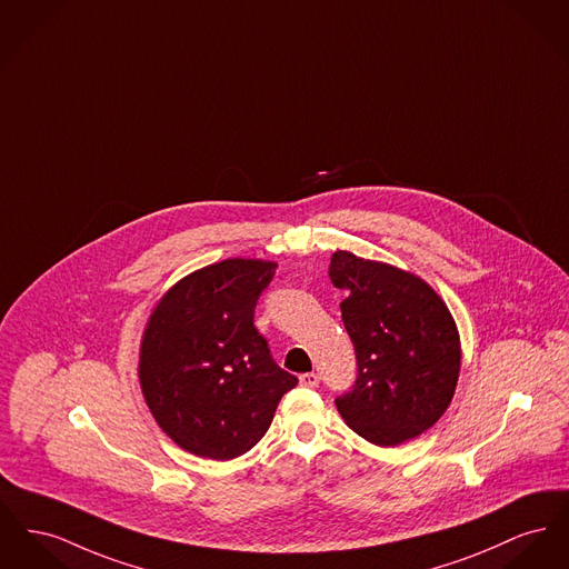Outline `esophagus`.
Returning <instances> with one entry per match:
<instances>
[{
  "label": "esophagus",
  "instance_id": "1",
  "mask_svg": "<svg viewBox=\"0 0 569 569\" xmlns=\"http://www.w3.org/2000/svg\"><path fill=\"white\" fill-rule=\"evenodd\" d=\"M299 380H301L302 387H318V380H320V378H318V373L311 371V373H302Z\"/></svg>",
  "mask_w": 569,
  "mask_h": 569
}]
</instances>
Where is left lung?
<instances>
[{
    "instance_id": "obj_1",
    "label": "left lung",
    "mask_w": 569,
    "mask_h": 569,
    "mask_svg": "<svg viewBox=\"0 0 569 569\" xmlns=\"http://www.w3.org/2000/svg\"><path fill=\"white\" fill-rule=\"evenodd\" d=\"M329 277L346 290L341 320L359 376L337 410L371 445L396 447L423 435L453 400L462 348L456 320L415 272L335 251Z\"/></svg>"
}]
</instances>
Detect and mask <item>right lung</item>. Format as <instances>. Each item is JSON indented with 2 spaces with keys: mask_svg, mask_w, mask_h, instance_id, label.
<instances>
[{
  "mask_svg": "<svg viewBox=\"0 0 569 569\" xmlns=\"http://www.w3.org/2000/svg\"><path fill=\"white\" fill-rule=\"evenodd\" d=\"M277 264L230 258L176 281L152 307L139 346V385L159 428L184 451L234 460L267 435L297 387L279 368L253 311Z\"/></svg>",
  "mask_w": 569,
  "mask_h": 569,
  "instance_id": "1",
  "label": "right lung"
}]
</instances>
